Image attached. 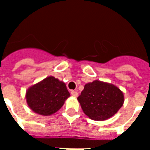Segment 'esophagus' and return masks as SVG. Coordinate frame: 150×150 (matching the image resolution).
<instances>
[{
    "label": "esophagus",
    "instance_id": "1",
    "mask_svg": "<svg viewBox=\"0 0 150 150\" xmlns=\"http://www.w3.org/2000/svg\"><path fill=\"white\" fill-rule=\"evenodd\" d=\"M71 94L72 96H74V97H77V96H78V92L76 91H71Z\"/></svg>",
    "mask_w": 150,
    "mask_h": 150
}]
</instances>
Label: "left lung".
Instances as JSON below:
<instances>
[{"instance_id": "obj_1", "label": "left lung", "mask_w": 150, "mask_h": 150, "mask_svg": "<svg viewBox=\"0 0 150 150\" xmlns=\"http://www.w3.org/2000/svg\"><path fill=\"white\" fill-rule=\"evenodd\" d=\"M77 100L85 115L93 120L102 121L111 118L120 110L125 96L116 85L94 80L85 84Z\"/></svg>"}]
</instances>
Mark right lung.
I'll return each mask as SVG.
<instances>
[{"instance_id":"1","label":"right lung","mask_w":150,"mask_h":150,"mask_svg":"<svg viewBox=\"0 0 150 150\" xmlns=\"http://www.w3.org/2000/svg\"><path fill=\"white\" fill-rule=\"evenodd\" d=\"M25 97L34 112L41 116H50L62 107L70 97V93L64 82L48 76L28 88Z\"/></svg>"}]
</instances>
